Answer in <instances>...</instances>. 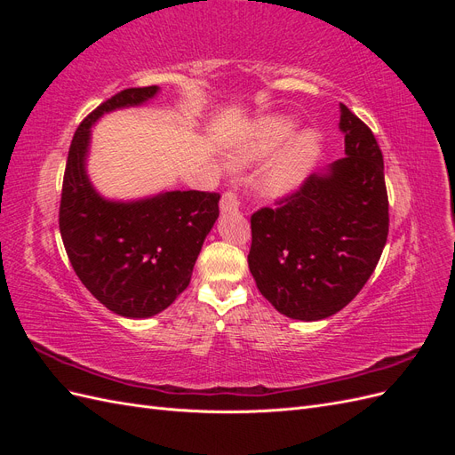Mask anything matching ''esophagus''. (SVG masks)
<instances>
[{
  "instance_id": "34e87169",
  "label": "esophagus",
  "mask_w": 455,
  "mask_h": 455,
  "mask_svg": "<svg viewBox=\"0 0 455 455\" xmlns=\"http://www.w3.org/2000/svg\"><path fill=\"white\" fill-rule=\"evenodd\" d=\"M239 209H241L239 197L233 194V191H226L222 199H220V211H222V214H231V212H237Z\"/></svg>"
}]
</instances>
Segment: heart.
Listing matches in <instances>:
<instances>
[{"label":"heart","instance_id":"b5f03b06","mask_svg":"<svg viewBox=\"0 0 455 455\" xmlns=\"http://www.w3.org/2000/svg\"><path fill=\"white\" fill-rule=\"evenodd\" d=\"M298 123L288 116H269L256 121L235 151V163L249 164L269 157L281 148L266 172L264 188L269 196L292 194L307 180L323 156V136L315 129L293 134Z\"/></svg>","mask_w":455,"mask_h":455}]
</instances>
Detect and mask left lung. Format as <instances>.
Returning <instances> with one entry per match:
<instances>
[{
    "label": "left lung",
    "instance_id": "obj_1",
    "mask_svg": "<svg viewBox=\"0 0 455 455\" xmlns=\"http://www.w3.org/2000/svg\"><path fill=\"white\" fill-rule=\"evenodd\" d=\"M346 157L313 172L279 209L252 214L249 269L269 304L321 321L361 292L389 233L383 156L374 134L339 104Z\"/></svg>",
    "mask_w": 455,
    "mask_h": 455
}]
</instances>
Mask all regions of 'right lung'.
I'll return each mask as SVG.
<instances>
[{"mask_svg":"<svg viewBox=\"0 0 455 455\" xmlns=\"http://www.w3.org/2000/svg\"><path fill=\"white\" fill-rule=\"evenodd\" d=\"M159 87L125 89L87 116L74 134L60 199V235L87 291L116 315L148 319L180 296L218 220V194L164 189L121 201L96 191L87 172L91 127L116 109L139 108Z\"/></svg>","mask_w":455,"mask_h":455,"instance_id":"add662e5","label":"right lung"}]
</instances>
